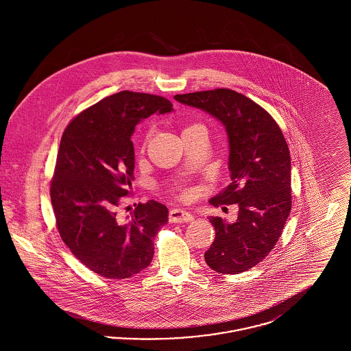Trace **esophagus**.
<instances>
[{
  "instance_id": "obj_1",
  "label": "esophagus",
  "mask_w": 351,
  "mask_h": 351,
  "mask_svg": "<svg viewBox=\"0 0 351 351\" xmlns=\"http://www.w3.org/2000/svg\"><path fill=\"white\" fill-rule=\"evenodd\" d=\"M168 218H169V222L182 223V222H191V221H193L195 217L189 212H186V210L179 209V208H173V209L169 210Z\"/></svg>"
}]
</instances>
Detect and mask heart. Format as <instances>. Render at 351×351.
Returning a JSON list of instances; mask_svg holds the SVG:
<instances>
[{"label": "heart", "mask_w": 351, "mask_h": 351, "mask_svg": "<svg viewBox=\"0 0 351 351\" xmlns=\"http://www.w3.org/2000/svg\"><path fill=\"white\" fill-rule=\"evenodd\" d=\"M192 126H199V125H192ZM192 126H188V128H192ZM147 138H149V134H145V136H143V139H142V149L146 146Z\"/></svg>", "instance_id": "obj_1"}]
</instances>
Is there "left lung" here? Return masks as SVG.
Returning <instances> with one entry per match:
<instances>
[{"label": "left lung", "instance_id": "1", "mask_svg": "<svg viewBox=\"0 0 351 351\" xmlns=\"http://www.w3.org/2000/svg\"><path fill=\"white\" fill-rule=\"evenodd\" d=\"M175 100L208 112L226 129L232 183L209 202L238 204L239 210L233 223L209 217L216 238L204 256L219 274L245 272L272 251L291 212V156L285 138L267 110L232 89L176 95Z\"/></svg>", "mask_w": 351, "mask_h": 351}]
</instances>
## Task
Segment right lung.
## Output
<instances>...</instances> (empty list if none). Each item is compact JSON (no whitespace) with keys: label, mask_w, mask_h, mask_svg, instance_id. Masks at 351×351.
<instances>
[{"label":"right lung","mask_w":351,"mask_h":351,"mask_svg":"<svg viewBox=\"0 0 351 351\" xmlns=\"http://www.w3.org/2000/svg\"><path fill=\"white\" fill-rule=\"evenodd\" d=\"M171 110L162 96L122 90L83 110L62 135L50 185L56 228L71 252L104 278L126 279L147 267L155 235L167 223L158 201L139 202L125 223L117 208L134 180L136 123Z\"/></svg>","instance_id":"1"}]
</instances>
